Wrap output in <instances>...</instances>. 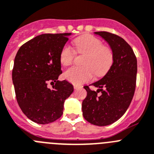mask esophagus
Listing matches in <instances>:
<instances>
[{"instance_id": "1", "label": "esophagus", "mask_w": 154, "mask_h": 154, "mask_svg": "<svg viewBox=\"0 0 154 154\" xmlns=\"http://www.w3.org/2000/svg\"><path fill=\"white\" fill-rule=\"evenodd\" d=\"M74 89L77 90V89H79V88H81V86L78 85V84H74Z\"/></svg>"}]
</instances>
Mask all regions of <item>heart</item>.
<instances>
[{
  "label": "heart",
  "instance_id": "obj_1",
  "mask_svg": "<svg viewBox=\"0 0 154 154\" xmlns=\"http://www.w3.org/2000/svg\"><path fill=\"white\" fill-rule=\"evenodd\" d=\"M74 45L79 54H85L82 67H72L65 71L64 78L75 84L87 82L93 78L105 75L113 62L111 48L103 46L100 40L92 35H84L74 40ZM75 52L71 47L65 45L60 55V63L67 67L72 63Z\"/></svg>",
  "mask_w": 154,
  "mask_h": 154
}]
</instances>
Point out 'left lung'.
Here are the masks:
<instances>
[{
	"instance_id": "1",
	"label": "left lung",
	"mask_w": 154,
	"mask_h": 154,
	"mask_svg": "<svg viewBox=\"0 0 154 154\" xmlns=\"http://www.w3.org/2000/svg\"><path fill=\"white\" fill-rule=\"evenodd\" d=\"M94 34L109 44L113 62L103 78L91 84L97 87V91L88 86L84 87L87 94L82 102L83 116L94 125L107 126L119 120L131 104L135 91L137 62L131 47L122 37L106 31Z\"/></svg>"
}]
</instances>
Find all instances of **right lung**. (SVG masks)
Masks as SVG:
<instances>
[{
  "instance_id": "obj_1",
  "label": "right lung",
  "mask_w": 154,
  "mask_h": 154,
  "mask_svg": "<svg viewBox=\"0 0 154 154\" xmlns=\"http://www.w3.org/2000/svg\"><path fill=\"white\" fill-rule=\"evenodd\" d=\"M71 33L44 34L23 44L14 62L12 80L17 101L30 120L47 124L61 117L65 100L74 91L62 74L60 55ZM54 84L50 89L48 84Z\"/></svg>"
}]
</instances>
